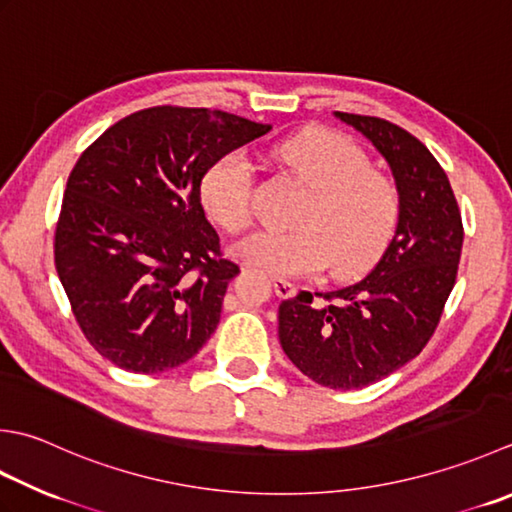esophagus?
<instances>
[{
    "label": "esophagus",
    "instance_id": "obj_1",
    "mask_svg": "<svg viewBox=\"0 0 512 512\" xmlns=\"http://www.w3.org/2000/svg\"><path fill=\"white\" fill-rule=\"evenodd\" d=\"M273 288H275L277 297H293L295 295V286L290 284V282H286V279L275 277L273 279Z\"/></svg>",
    "mask_w": 512,
    "mask_h": 512
}]
</instances>
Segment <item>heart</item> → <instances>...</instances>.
Instances as JSON below:
<instances>
[{"instance_id": "b5f03b06", "label": "heart", "mask_w": 512, "mask_h": 512, "mask_svg": "<svg viewBox=\"0 0 512 512\" xmlns=\"http://www.w3.org/2000/svg\"><path fill=\"white\" fill-rule=\"evenodd\" d=\"M286 166L313 190L295 230H259L233 246L239 262L275 277L355 275L384 255L402 210L397 184L370 168L364 148L335 130H306L279 148ZM199 195L208 217L242 233L255 217V175L244 150L217 157Z\"/></svg>"}]
</instances>
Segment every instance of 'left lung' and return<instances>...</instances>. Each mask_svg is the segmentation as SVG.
Instances as JSON below:
<instances>
[{
  "label": "left lung",
  "instance_id": "left-lung-1",
  "mask_svg": "<svg viewBox=\"0 0 512 512\" xmlns=\"http://www.w3.org/2000/svg\"><path fill=\"white\" fill-rule=\"evenodd\" d=\"M382 155L402 197L395 235L357 284L284 299L279 344L306 377L335 390L379 382L433 337L455 286L464 226L444 168L408 130L379 117L335 113Z\"/></svg>",
  "mask_w": 512,
  "mask_h": 512
}]
</instances>
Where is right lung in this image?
Instances as JSON below:
<instances>
[{"label": "right lung", "mask_w": 512, "mask_h": 512, "mask_svg": "<svg viewBox=\"0 0 512 512\" xmlns=\"http://www.w3.org/2000/svg\"><path fill=\"white\" fill-rule=\"evenodd\" d=\"M268 124L208 108L155 106L119 119L68 177L55 268L79 328L128 373L199 353L239 266L219 250L199 184L208 166Z\"/></svg>", "instance_id": "obj_1"}]
</instances>
